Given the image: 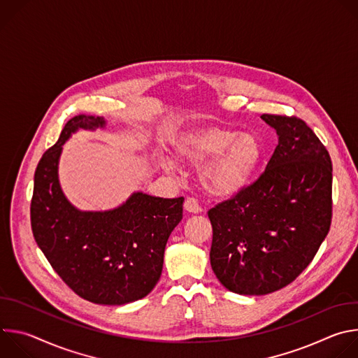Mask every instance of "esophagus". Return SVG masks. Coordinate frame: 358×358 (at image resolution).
<instances>
[{
  "label": "esophagus",
  "mask_w": 358,
  "mask_h": 358,
  "mask_svg": "<svg viewBox=\"0 0 358 358\" xmlns=\"http://www.w3.org/2000/svg\"><path fill=\"white\" fill-rule=\"evenodd\" d=\"M184 208H185V211L192 213V214L201 213V207H199V203L195 198H187L185 202H184Z\"/></svg>",
  "instance_id": "esophagus-1"
}]
</instances>
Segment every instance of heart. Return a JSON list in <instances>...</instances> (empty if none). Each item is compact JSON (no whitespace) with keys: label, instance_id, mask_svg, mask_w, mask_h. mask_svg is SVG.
<instances>
[{"label":"heart","instance_id":"1","mask_svg":"<svg viewBox=\"0 0 358 358\" xmlns=\"http://www.w3.org/2000/svg\"><path fill=\"white\" fill-rule=\"evenodd\" d=\"M174 148L188 163H202L201 182L210 194L231 196L245 189L262 160V145L253 134L208 126L181 134Z\"/></svg>","mask_w":358,"mask_h":358}]
</instances>
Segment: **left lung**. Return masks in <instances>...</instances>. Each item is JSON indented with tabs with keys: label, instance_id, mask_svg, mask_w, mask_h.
<instances>
[{
	"label": "left lung",
	"instance_id": "1",
	"mask_svg": "<svg viewBox=\"0 0 358 358\" xmlns=\"http://www.w3.org/2000/svg\"><path fill=\"white\" fill-rule=\"evenodd\" d=\"M261 117L279 136L265 171L208 211L213 271L239 294L290 285L313 261L333 217V167L324 144L300 117Z\"/></svg>",
	"mask_w": 358,
	"mask_h": 358
}]
</instances>
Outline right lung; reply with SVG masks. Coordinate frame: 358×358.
I'll use <instances>...</instances> for the list:
<instances>
[{"label":"right lung","instance_id":"1","mask_svg":"<svg viewBox=\"0 0 358 358\" xmlns=\"http://www.w3.org/2000/svg\"><path fill=\"white\" fill-rule=\"evenodd\" d=\"M105 126L103 117L75 116L41 157L34 177L31 228L45 258L82 299L124 304L157 285L170 234L182 220L184 198L133 194L106 213H80L58 182L62 144L78 129Z\"/></svg>","mask_w":358,"mask_h":358}]
</instances>
